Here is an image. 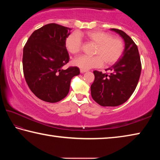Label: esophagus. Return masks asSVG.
<instances>
[{
	"instance_id": "esophagus-1",
	"label": "esophagus",
	"mask_w": 160,
	"mask_h": 160,
	"mask_svg": "<svg viewBox=\"0 0 160 160\" xmlns=\"http://www.w3.org/2000/svg\"><path fill=\"white\" fill-rule=\"evenodd\" d=\"M87 72V70H82V69L80 70L81 73H84V72Z\"/></svg>"
}]
</instances>
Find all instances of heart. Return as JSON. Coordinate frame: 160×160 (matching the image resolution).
Masks as SVG:
<instances>
[{
  "instance_id": "b5f03b06",
  "label": "heart",
  "mask_w": 160,
  "mask_h": 160,
  "mask_svg": "<svg viewBox=\"0 0 160 160\" xmlns=\"http://www.w3.org/2000/svg\"><path fill=\"white\" fill-rule=\"evenodd\" d=\"M84 37L88 42L94 43V56H80L72 61L74 66L82 70H89L103 66L104 61L107 65L116 63L121 57L123 51V42L120 37H113L108 32L102 31H89L85 33H72L66 38L65 46L71 54H78L82 49Z\"/></svg>"
}]
</instances>
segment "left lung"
I'll return each mask as SVG.
<instances>
[{"instance_id": "1", "label": "left lung", "mask_w": 160, "mask_h": 160, "mask_svg": "<svg viewBox=\"0 0 160 160\" xmlns=\"http://www.w3.org/2000/svg\"><path fill=\"white\" fill-rule=\"evenodd\" d=\"M122 38L125 43L118 61L109 70V75L94 70L91 95L102 107H116L123 104L135 91L141 73V63L136 44L122 30L110 29Z\"/></svg>"}]
</instances>
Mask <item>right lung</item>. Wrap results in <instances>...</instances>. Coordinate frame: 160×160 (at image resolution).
Listing matches in <instances>:
<instances>
[{
	"label": "right lung",
	"instance_id": "right-lung-1",
	"mask_svg": "<svg viewBox=\"0 0 160 160\" xmlns=\"http://www.w3.org/2000/svg\"><path fill=\"white\" fill-rule=\"evenodd\" d=\"M72 29L55 23L35 30L23 49V72L27 83L35 96L55 103L69 92L70 80L80 74L78 67L63 69L69 61L65 46Z\"/></svg>",
	"mask_w": 160,
	"mask_h": 160
}]
</instances>
